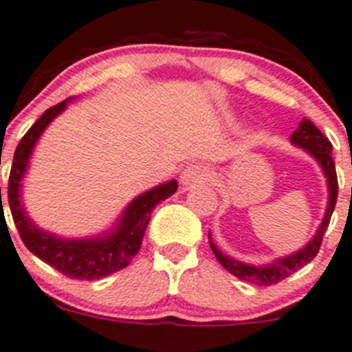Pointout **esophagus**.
Instances as JSON below:
<instances>
[{
  "instance_id": "1",
  "label": "esophagus",
  "mask_w": 352,
  "mask_h": 352,
  "mask_svg": "<svg viewBox=\"0 0 352 352\" xmlns=\"http://www.w3.org/2000/svg\"><path fill=\"white\" fill-rule=\"evenodd\" d=\"M212 173L208 166L204 164H190L185 167L182 173V183L183 185H195V183H206L211 182Z\"/></svg>"
}]
</instances>
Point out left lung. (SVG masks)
I'll list each match as a JSON object with an SVG mask.
<instances>
[{
	"label": "left lung",
	"mask_w": 352,
	"mask_h": 352,
	"mask_svg": "<svg viewBox=\"0 0 352 352\" xmlns=\"http://www.w3.org/2000/svg\"><path fill=\"white\" fill-rule=\"evenodd\" d=\"M292 143L296 146L304 148L309 153L314 157L319 162V166L323 167L324 174H327L328 182V192H330V197H328V208L327 214H324V220L321 223V227L316 232L314 239L304 248V250L296 251L292 256L281 258L277 262L269 263V265L263 267H254V265H246L243 262H237L234 258L227 256V254L221 253L216 244L211 241V234H209V246H211L212 253L218 258V262L225 267L230 274H234L235 277H239L243 281L253 283L256 286H270L277 285L279 281L286 279L288 276H292L293 272H296L298 269H302L304 265H307L309 262L314 260V256L318 254L321 243H323V235L327 232L328 225H330V218L333 214L335 204H337V195H338V182H337V170H335V162L333 157H331V143L328 141V138L324 136L323 132L319 131L314 124H312L309 118H302V122L298 124L296 131L292 134Z\"/></svg>",
	"instance_id": "obj_1"
}]
</instances>
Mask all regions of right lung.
Masks as SVG:
<instances>
[{
    "label": "right lung",
    "instance_id": "add662e5",
    "mask_svg": "<svg viewBox=\"0 0 352 352\" xmlns=\"http://www.w3.org/2000/svg\"><path fill=\"white\" fill-rule=\"evenodd\" d=\"M66 101L52 106L38 118L17 144L14 153V162L10 169L8 178V204L12 211V218L17 227L22 243L29 251L36 254L40 260L59 270L71 279H82V281H94L101 277L109 276L113 272L125 269L131 260L140 251L143 243L144 230L150 221V212L164 199L170 197L176 190L178 183L169 182L166 185L155 186L150 192L143 193L129 204L118 228L106 237L83 241H67L56 237L40 230L33 221L25 216L21 206V179L28 167V160L31 157L34 144L41 132L48 124L66 108ZM1 195V186H0ZM1 199V197H0ZM3 204V202H1Z\"/></svg>",
    "mask_w": 352,
    "mask_h": 352
}]
</instances>
